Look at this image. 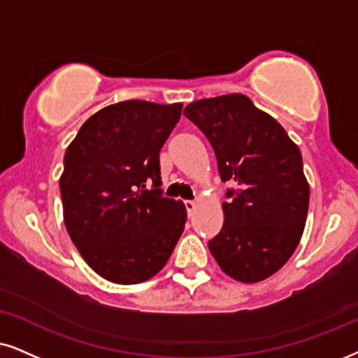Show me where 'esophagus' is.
<instances>
[{
  "instance_id": "34e87169",
  "label": "esophagus",
  "mask_w": 358,
  "mask_h": 358,
  "mask_svg": "<svg viewBox=\"0 0 358 358\" xmlns=\"http://www.w3.org/2000/svg\"><path fill=\"white\" fill-rule=\"evenodd\" d=\"M185 208H187V211H188V215L192 216L193 213H194V210H196V203L194 201H192V200H187L185 201Z\"/></svg>"
}]
</instances>
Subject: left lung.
<instances>
[{
  "label": "left lung",
  "mask_w": 358,
  "mask_h": 358,
  "mask_svg": "<svg viewBox=\"0 0 358 358\" xmlns=\"http://www.w3.org/2000/svg\"><path fill=\"white\" fill-rule=\"evenodd\" d=\"M185 115L210 140L228 201L224 223L208 241L229 278L259 282L286 264L304 231L309 185L296 143L243 94L201 99Z\"/></svg>",
  "instance_id": "left-lung-1"
}]
</instances>
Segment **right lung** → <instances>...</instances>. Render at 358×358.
I'll return each mask as SVG.
<instances>
[{
  "label": "right lung",
  "instance_id": "1",
  "mask_svg": "<svg viewBox=\"0 0 358 358\" xmlns=\"http://www.w3.org/2000/svg\"><path fill=\"white\" fill-rule=\"evenodd\" d=\"M182 108L147 101L103 107L67 147L59 180L67 233L110 282L153 278L182 236L185 205L160 188V150Z\"/></svg>",
  "mask_w": 358,
  "mask_h": 358
}]
</instances>
